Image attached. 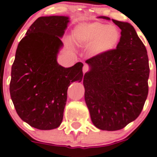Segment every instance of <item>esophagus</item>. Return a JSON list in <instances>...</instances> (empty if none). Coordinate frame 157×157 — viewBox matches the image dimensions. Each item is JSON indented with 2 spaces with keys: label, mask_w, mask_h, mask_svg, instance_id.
Instances as JSON below:
<instances>
[{
  "label": "esophagus",
  "mask_w": 157,
  "mask_h": 157,
  "mask_svg": "<svg viewBox=\"0 0 157 157\" xmlns=\"http://www.w3.org/2000/svg\"><path fill=\"white\" fill-rule=\"evenodd\" d=\"M89 69H90L89 66L87 65V64H84V65H83V73H86V72L88 71Z\"/></svg>",
  "instance_id": "esophagus-1"
}]
</instances>
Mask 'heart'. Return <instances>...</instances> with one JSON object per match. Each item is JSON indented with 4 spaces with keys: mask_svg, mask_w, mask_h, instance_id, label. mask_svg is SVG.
Masks as SVG:
<instances>
[{
    "mask_svg": "<svg viewBox=\"0 0 157 157\" xmlns=\"http://www.w3.org/2000/svg\"><path fill=\"white\" fill-rule=\"evenodd\" d=\"M119 36L116 27L99 22L80 25L73 34L77 42L90 45L89 52L91 55H99L113 49L119 40Z\"/></svg>",
    "mask_w": 157,
    "mask_h": 157,
    "instance_id": "heart-1",
    "label": "heart"
}]
</instances>
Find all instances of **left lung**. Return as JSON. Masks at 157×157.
<instances>
[{
	"mask_svg": "<svg viewBox=\"0 0 157 157\" xmlns=\"http://www.w3.org/2000/svg\"><path fill=\"white\" fill-rule=\"evenodd\" d=\"M112 21L121 29L116 49L87 59L90 70L83 77L92 122L107 131L121 129L138 118L149 91V59L144 44L129 23Z\"/></svg>",
	"mask_w": 157,
	"mask_h": 157,
	"instance_id": "obj_1",
	"label": "left lung"
}]
</instances>
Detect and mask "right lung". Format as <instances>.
Returning a JSON list of instances; mask_svg holds the SVG:
<instances>
[{"instance_id": "right-lung-1", "label": "right lung", "mask_w": 157, "mask_h": 157, "mask_svg": "<svg viewBox=\"0 0 157 157\" xmlns=\"http://www.w3.org/2000/svg\"><path fill=\"white\" fill-rule=\"evenodd\" d=\"M69 18L49 16L36 19L20 41L11 67L10 94L19 117L41 130L59 126L70 83L83 79V64L59 65L60 37Z\"/></svg>"}]
</instances>
